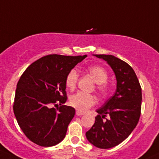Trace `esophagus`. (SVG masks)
<instances>
[{
  "label": "esophagus",
  "mask_w": 159,
  "mask_h": 159,
  "mask_svg": "<svg viewBox=\"0 0 159 159\" xmlns=\"http://www.w3.org/2000/svg\"><path fill=\"white\" fill-rule=\"evenodd\" d=\"M76 115L77 116H83V115H84V112H80V111L77 110L76 111Z\"/></svg>",
  "instance_id": "obj_1"
}]
</instances>
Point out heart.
<instances>
[{
  "label": "heart",
  "instance_id": "heart-1",
  "mask_svg": "<svg viewBox=\"0 0 159 159\" xmlns=\"http://www.w3.org/2000/svg\"><path fill=\"white\" fill-rule=\"evenodd\" d=\"M88 71L93 77L94 80L98 83L96 89L102 95H106L109 92V86L106 84L108 73L102 67L98 65L90 66ZM78 80V73L75 69H71L67 73L65 78V85L70 90H74L76 87ZM96 102V98L92 94L84 92H78L70 98V103L73 107L80 112H85L89 108L92 107Z\"/></svg>",
  "mask_w": 159,
  "mask_h": 159
}]
</instances>
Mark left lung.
I'll return each instance as SVG.
<instances>
[{"mask_svg": "<svg viewBox=\"0 0 159 159\" xmlns=\"http://www.w3.org/2000/svg\"><path fill=\"white\" fill-rule=\"evenodd\" d=\"M95 57L106 61L112 67L116 78V90L97 109L98 115L95 124L85 135L94 146L107 149L123 142L136 127L141 116L142 94L138 77L127 63L112 55ZM107 115L108 119L105 118Z\"/></svg>", "mask_w": 159, "mask_h": 159, "instance_id": "obj_1", "label": "left lung"}]
</instances>
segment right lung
<instances>
[{"label": "right lung", "instance_id": "right-lung-1", "mask_svg": "<svg viewBox=\"0 0 159 159\" xmlns=\"http://www.w3.org/2000/svg\"><path fill=\"white\" fill-rule=\"evenodd\" d=\"M50 54L29 66L21 75L15 92L13 110L26 137L35 144L50 147L65 138L75 114L67 101L65 78L86 57ZM58 104L59 108L55 109Z\"/></svg>", "mask_w": 159, "mask_h": 159}]
</instances>
